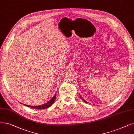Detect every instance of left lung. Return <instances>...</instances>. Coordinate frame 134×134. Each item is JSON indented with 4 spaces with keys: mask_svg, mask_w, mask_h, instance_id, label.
<instances>
[{
    "mask_svg": "<svg viewBox=\"0 0 134 134\" xmlns=\"http://www.w3.org/2000/svg\"><path fill=\"white\" fill-rule=\"evenodd\" d=\"M80 97H81V99H82V100H83V101H84V102H85V103H88V102H87V101H85V100H84V99H83V98H82V97H81V95H80Z\"/></svg>",
    "mask_w": 134,
    "mask_h": 134,
    "instance_id": "left-lung-1",
    "label": "left lung"
}]
</instances>
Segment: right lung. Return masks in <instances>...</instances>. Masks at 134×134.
Instances as JSON below:
<instances>
[{"label": "right lung", "mask_w": 134, "mask_h": 134, "mask_svg": "<svg viewBox=\"0 0 134 134\" xmlns=\"http://www.w3.org/2000/svg\"><path fill=\"white\" fill-rule=\"evenodd\" d=\"M56 97V93L55 94V95L53 96V97L52 98L50 101H49L48 102H46L45 103L42 104V105H39V106H30V105H27V104H24V105H25L26 106H27L28 107H31V108H36V109H45V108H49L50 106H51L52 104H53V103L54 102V101L55 100Z\"/></svg>", "instance_id": "add662e5"}]
</instances>
